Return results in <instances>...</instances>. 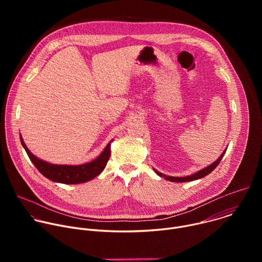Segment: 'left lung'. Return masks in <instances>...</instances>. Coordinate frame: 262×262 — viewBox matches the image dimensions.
Returning a JSON list of instances; mask_svg holds the SVG:
<instances>
[{"label": "left lung", "instance_id": "obj_1", "mask_svg": "<svg viewBox=\"0 0 262 262\" xmlns=\"http://www.w3.org/2000/svg\"><path fill=\"white\" fill-rule=\"evenodd\" d=\"M226 150H227V148H226L225 150H224V152H223V154L220 156V158H219V159H217L215 162H213L212 164H210L209 166L205 167L204 169H201L200 171H198V172H196V173H194V174H192V175L185 176V177H174V176H167V175H165V174H163V173H161V172L157 171L156 169H154V170L156 171V173H157L159 176H161V177H164L165 179H167V180H169V181H173V182H186V181H193V180H197V179H200V178H202V177H204V176L208 175L209 173H211V172H212V171L215 169V167H216V166L220 164L221 160L223 159L224 155H225Z\"/></svg>", "mask_w": 262, "mask_h": 262}]
</instances>
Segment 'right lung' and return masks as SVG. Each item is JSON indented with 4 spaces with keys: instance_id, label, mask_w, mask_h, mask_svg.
Here are the masks:
<instances>
[{
    "instance_id": "add662e5",
    "label": "right lung",
    "mask_w": 262,
    "mask_h": 262,
    "mask_svg": "<svg viewBox=\"0 0 262 262\" xmlns=\"http://www.w3.org/2000/svg\"><path fill=\"white\" fill-rule=\"evenodd\" d=\"M113 140H111L108 144L103 149V151L92 162L87 164L78 165V166H71V165H55L42 161L35 157L25 144L23 137L20 136V142L30 158L31 162L37 168L45 177L48 179L65 184H78L87 182L96 176H98L103 169L110 159L111 156V143Z\"/></svg>"
}]
</instances>
